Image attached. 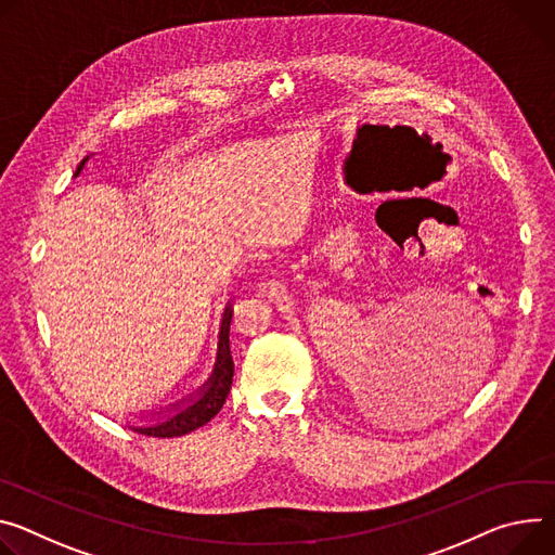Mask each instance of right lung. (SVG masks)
<instances>
[{"mask_svg": "<svg viewBox=\"0 0 555 555\" xmlns=\"http://www.w3.org/2000/svg\"><path fill=\"white\" fill-rule=\"evenodd\" d=\"M86 162H88V157L81 159L75 177H79ZM232 376H234V363H232V354H230V321H228V306H225L221 327H219L217 361H215V370H212L210 378L198 389H194L190 396L172 402V405L159 408L157 412L153 410V412L139 416L143 423H134L128 427L139 434L155 436V438L185 436L198 427H204L223 408V402L232 387Z\"/></svg>", "mask_w": 555, "mask_h": 555, "instance_id": "right-lung-1", "label": "right lung"}]
</instances>
